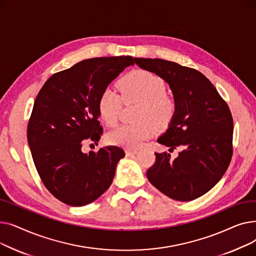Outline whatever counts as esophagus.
I'll return each instance as SVG.
<instances>
[{"label":"esophagus","mask_w":256,"mask_h":256,"mask_svg":"<svg viewBox=\"0 0 256 256\" xmlns=\"http://www.w3.org/2000/svg\"><path fill=\"white\" fill-rule=\"evenodd\" d=\"M126 156H136V154H138V152H137V150H126Z\"/></svg>","instance_id":"esophagus-1"}]
</instances>
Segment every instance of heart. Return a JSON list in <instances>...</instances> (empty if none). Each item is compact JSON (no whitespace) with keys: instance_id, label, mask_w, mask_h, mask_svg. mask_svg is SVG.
Masks as SVG:
<instances>
[{"instance_id":"1","label":"heart","mask_w":256,"mask_h":256,"mask_svg":"<svg viewBox=\"0 0 256 256\" xmlns=\"http://www.w3.org/2000/svg\"><path fill=\"white\" fill-rule=\"evenodd\" d=\"M119 94L111 89H104L100 96L98 109L100 119L106 126L117 122L121 109V98L124 102H138L136 124H122L108 132L106 141L112 145L138 148L146 140L152 137L156 126L166 128L176 113V102L166 93L165 80L147 70H135L118 82Z\"/></svg>"}]
</instances>
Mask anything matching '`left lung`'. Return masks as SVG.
<instances>
[{
    "mask_svg": "<svg viewBox=\"0 0 256 256\" xmlns=\"http://www.w3.org/2000/svg\"><path fill=\"white\" fill-rule=\"evenodd\" d=\"M142 70L169 85L176 113L158 142L169 150L180 146L176 160L156 154L148 180L166 196L191 201L218 184L232 156L234 121L230 108L210 80L196 70L163 59L135 58Z\"/></svg>",
    "mask_w": 256,
    "mask_h": 256,
    "instance_id": "left-lung-1",
    "label": "left lung"
}]
</instances>
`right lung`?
Here are the masks:
<instances>
[{"mask_svg": "<svg viewBox=\"0 0 256 256\" xmlns=\"http://www.w3.org/2000/svg\"><path fill=\"white\" fill-rule=\"evenodd\" d=\"M130 56L83 60L52 74L40 89L28 124V143L46 189L62 202L83 206L111 186L124 152L106 146L82 152L83 140L98 142L102 92L128 66Z\"/></svg>", "mask_w": 256, "mask_h": 256, "instance_id": "add662e5", "label": "right lung"}]
</instances>
